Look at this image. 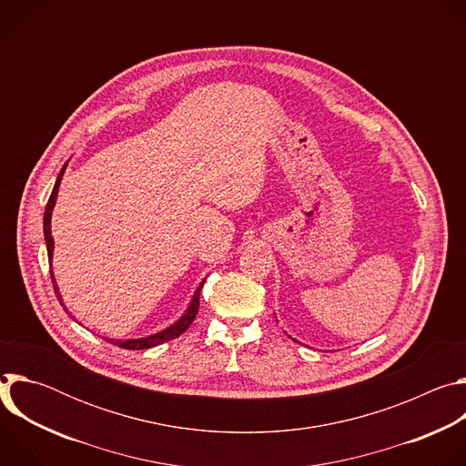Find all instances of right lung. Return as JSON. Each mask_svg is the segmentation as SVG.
Masks as SVG:
<instances>
[{
    "label": "right lung",
    "mask_w": 466,
    "mask_h": 466,
    "mask_svg": "<svg viewBox=\"0 0 466 466\" xmlns=\"http://www.w3.org/2000/svg\"><path fill=\"white\" fill-rule=\"evenodd\" d=\"M64 169H66V166L62 167V171H60L58 177H56L55 187H53V191H51V197H49V201H47V205H46V212H44V238H46V247H47V258H49V259H51V256H53L51 212H53V207H55V201H56V193H58V186H60ZM51 280H53L55 295H56L60 306L64 308L62 297H60V293H58V288H56V284H55V279H53V271H51ZM201 289H203V284L197 288V291H195V295H193V299H191V302H189L186 313H184L175 324H171L169 328L158 331V334L149 336V338H142V339H128V341H117V339L114 341V339H108V341L114 343V345H117V347H121V349H127V350H144V349H151V347H157V345H162V343H166V341H171V339L178 338L180 334H184V331L189 328V324L193 322V319H195V315H197V311H198V295H201ZM64 309H66V308H64ZM66 311H68V309H66Z\"/></svg>",
    "instance_id": "add662e5"
}]
</instances>
